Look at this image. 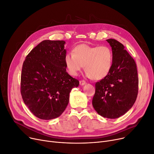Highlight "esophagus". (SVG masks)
I'll return each mask as SVG.
<instances>
[{"label":"esophagus","mask_w":154,"mask_h":154,"mask_svg":"<svg viewBox=\"0 0 154 154\" xmlns=\"http://www.w3.org/2000/svg\"><path fill=\"white\" fill-rule=\"evenodd\" d=\"M80 85H84L86 84V82L85 81H84V80H81V81H80Z\"/></svg>","instance_id":"esophagus-1"}]
</instances>
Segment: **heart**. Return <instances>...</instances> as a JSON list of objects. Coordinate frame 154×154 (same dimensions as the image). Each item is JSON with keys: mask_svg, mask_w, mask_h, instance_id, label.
<instances>
[{"mask_svg": "<svg viewBox=\"0 0 154 154\" xmlns=\"http://www.w3.org/2000/svg\"><path fill=\"white\" fill-rule=\"evenodd\" d=\"M65 63L71 75H77L85 65L88 76L94 80H101L112 69L113 55L108 46L81 44L73 48L72 53L66 54Z\"/></svg>", "mask_w": 154, "mask_h": 154, "instance_id": "heart-1", "label": "heart"}]
</instances>
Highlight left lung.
Masks as SVG:
<instances>
[{
	"label": "left lung",
	"instance_id": "left-lung-1",
	"mask_svg": "<svg viewBox=\"0 0 154 154\" xmlns=\"http://www.w3.org/2000/svg\"><path fill=\"white\" fill-rule=\"evenodd\" d=\"M112 48V67L109 74L96 83L92 106L99 115L115 119L134 104L138 91L136 63L125 46L115 39H106Z\"/></svg>",
	"mask_w": 154,
	"mask_h": 154
}]
</instances>
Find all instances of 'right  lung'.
Returning <instances> with one entry per match:
<instances>
[{
    "instance_id": "obj_1",
    "label": "right lung",
    "mask_w": 154,
    "mask_h": 154,
    "mask_svg": "<svg viewBox=\"0 0 154 154\" xmlns=\"http://www.w3.org/2000/svg\"><path fill=\"white\" fill-rule=\"evenodd\" d=\"M65 42L44 40L24 61L21 94L24 104L37 118L49 120L60 116L67 106L69 94L79 85L66 70Z\"/></svg>"
}]
</instances>
